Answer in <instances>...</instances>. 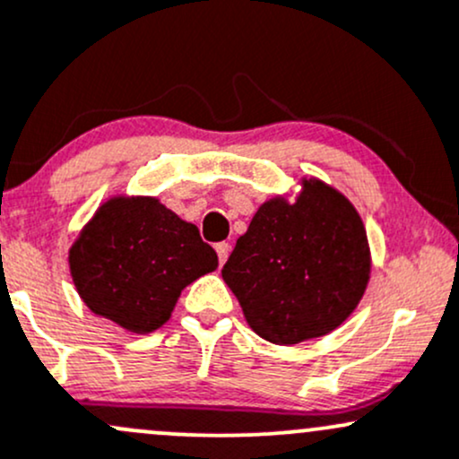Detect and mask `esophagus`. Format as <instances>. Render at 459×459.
<instances>
[{
  "label": "esophagus",
  "instance_id": "obj_1",
  "mask_svg": "<svg viewBox=\"0 0 459 459\" xmlns=\"http://www.w3.org/2000/svg\"><path fill=\"white\" fill-rule=\"evenodd\" d=\"M215 253H218L220 265H224L226 259H229V255H230V244H226V241H221V244L215 246Z\"/></svg>",
  "mask_w": 459,
  "mask_h": 459
}]
</instances>
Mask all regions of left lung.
Wrapping results in <instances>:
<instances>
[{"label": "left lung", "instance_id": "obj_1", "mask_svg": "<svg viewBox=\"0 0 459 459\" xmlns=\"http://www.w3.org/2000/svg\"><path fill=\"white\" fill-rule=\"evenodd\" d=\"M370 268L368 235L351 200L303 176L299 194L272 195L256 209L221 279L256 335L290 346L331 333L349 318L364 299Z\"/></svg>", "mask_w": 459, "mask_h": 459}]
</instances>
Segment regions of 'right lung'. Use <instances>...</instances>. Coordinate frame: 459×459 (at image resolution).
Returning <instances> with one entry per match:
<instances>
[{
	"label": "right lung",
	"instance_id": "1",
	"mask_svg": "<svg viewBox=\"0 0 459 459\" xmlns=\"http://www.w3.org/2000/svg\"><path fill=\"white\" fill-rule=\"evenodd\" d=\"M218 268L198 226L154 195H113L100 204L69 248V272L82 303L130 333H152L180 291Z\"/></svg>",
	"mask_w": 459,
	"mask_h": 459
}]
</instances>
